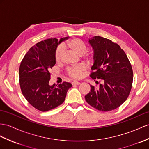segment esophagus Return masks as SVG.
<instances>
[{
	"label": "esophagus",
	"mask_w": 149,
	"mask_h": 149,
	"mask_svg": "<svg viewBox=\"0 0 149 149\" xmlns=\"http://www.w3.org/2000/svg\"><path fill=\"white\" fill-rule=\"evenodd\" d=\"M79 84H80V83L78 81H72V85H79Z\"/></svg>",
	"instance_id": "1"
}]
</instances>
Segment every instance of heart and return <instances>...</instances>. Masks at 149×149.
Returning <instances> with one entry per match:
<instances>
[{"label":"heart","mask_w":149,"mask_h":149,"mask_svg":"<svg viewBox=\"0 0 149 149\" xmlns=\"http://www.w3.org/2000/svg\"><path fill=\"white\" fill-rule=\"evenodd\" d=\"M64 49H68L73 52L79 56H82L84 54L87 47L85 43L78 38H73L64 43L63 47H59L55 53V61L57 63H61L62 59ZM89 58V57H86ZM85 70V67L83 65H78L74 67L70 68L68 70V74L74 79H78L81 77L83 72Z\"/></svg>","instance_id":"1"}]
</instances>
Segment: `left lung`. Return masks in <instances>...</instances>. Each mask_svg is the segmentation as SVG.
Listing matches in <instances>:
<instances>
[{
	"instance_id": "8db88e82",
	"label": "left lung",
	"mask_w": 149,
	"mask_h": 149,
	"mask_svg": "<svg viewBox=\"0 0 149 149\" xmlns=\"http://www.w3.org/2000/svg\"><path fill=\"white\" fill-rule=\"evenodd\" d=\"M93 50L94 63L91 77L102 81L98 88L90 85L85 96L88 104L96 109L107 112L119 107L128 97L133 83L132 65L124 50L111 40L99 36L89 38Z\"/></svg>"
}]
</instances>
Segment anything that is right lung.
I'll use <instances>...</instances> for the list:
<instances>
[{
  "label": "right lung",
  "mask_w": 149,
  "mask_h": 149,
  "mask_svg": "<svg viewBox=\"0 0 149 149\" xmlns=\"http://www.w3.org/2000/svg\"><path fill=\"white\" fill-rule=\"evenodd\" d=\"M49 38L33 46L25 54L19 70V85L25 99L37 109L45 112L62 104L70 83L49 85L50 70L56 64L57 45L68 39Z\"/></svg>",
  "instance_id": "add662e5"
}]
</instances>
